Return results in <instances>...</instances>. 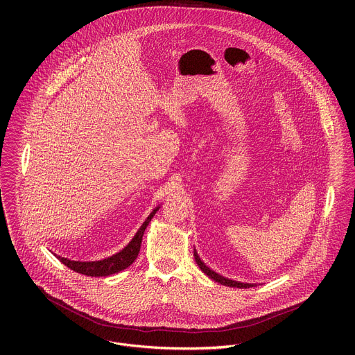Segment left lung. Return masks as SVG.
Returning a JSON list of instances; mask_svg holds the SVG:
<instances>
[{
	"instance_id": "left-lung-1",
	"label": "left lung",
	"mask_w": 355,
	"mask_h": 355,
	"mask_svg": "<svg viewBox=\"0 0 355 355\" xmlns=\"http://www.w3.org/2000/svg\"><path fill=\"white\" fill-rule=\"evenodd\" d=\"M193 257H195V261H196V264L199 266L200 271H202V272H205V274H207L211 279H214L215 282H219V284H222V285L232 286V288H244V289H245V288H252V286H256V284H247V282H240V281L229 279V278H226V277H223V275H220V274L215 272L214 270H211L209 267H207V264L199 259L196 250L193 251Z\"/></svg>"
}]
</instances>
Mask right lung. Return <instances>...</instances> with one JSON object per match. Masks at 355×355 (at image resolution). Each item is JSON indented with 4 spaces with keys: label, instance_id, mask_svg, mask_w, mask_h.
<instances>
[{
    "label": "right lung",
    "instance_id": "1",
    "mask_svg": "<svg viewBox=\"0 0 355 355\" xmlns=\"http://www.w3.org/2000/svg\"><path fill=\"white\" fill-rule=\"evenodd\" d=\"M159 209H160V205L151 211V214L143 222V225L140 226L137 233L133 236V239L129 241V244L125 248H122L119 252H116V254H114L108 259L98 260V261H74V260L64 259L62 256H56V254L55 256L70 270L84 274L87 277H108V275L116 274L119 271H123L125 268L132 266L135 263V260L137 259L144 230Z\"/></svg>",
    "mask_w": 355,
    "mask_h": 355
}]
</instances>
